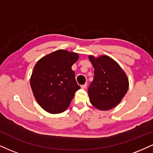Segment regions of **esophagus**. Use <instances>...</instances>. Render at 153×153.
<instances>
[{
    "label": "esophagus",
    "mask_w": 153,
    "mask_h": 153,
    "mask_svg": "<svg viewBox=\"0 0 153 153\" xmlns=\"http://www.w3.org/2000/svg\"><path fill=\"white\" fill-rule=\"evenodd\" d=\"M81 88L82 89H85L87 88V83H85V84H83V85H81Z\"/></svg>",
    "instance_id": "1"
}]
</instances>
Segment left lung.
<instances>
[{
    "mask_svg": "<svg viewBox=\"0 0 153 153\" xmlns=\"http://www.w3.org/2000/svg\"><path fill=\"white\" fill-rule=\"evenodd\" d=\"M94 68V80L88 87L91 104L100 110H109L120 103L129 88L125 73L108 56H89Z\"/></svg>",
    "mask_w": 153,
    "mask_h": 153,
    "instance_id": "1",
    "label": "left lung"
}]
</instances>
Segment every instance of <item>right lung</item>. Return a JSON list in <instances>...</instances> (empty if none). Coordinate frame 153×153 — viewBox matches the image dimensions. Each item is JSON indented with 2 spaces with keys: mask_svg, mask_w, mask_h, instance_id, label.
<instances>
[{
  "mask_svg": "<svg viewBox=\"0 0 153 153\" xmlns=\"http://www.w3.org/2000/svg\"><path fill=\"white\" fill-rule=\"evenodd\" d=\"M78 59L77 53L59 50L47 54L35 65L31 87L36 101L49 113L65 111L75 93L80 88L71 68Z\"/></svg>",
  "mask_w": 153,
  "mask_h": 153,
  "instance_id": "obj_1",
  "label": "right lung"
}]
</instances>
